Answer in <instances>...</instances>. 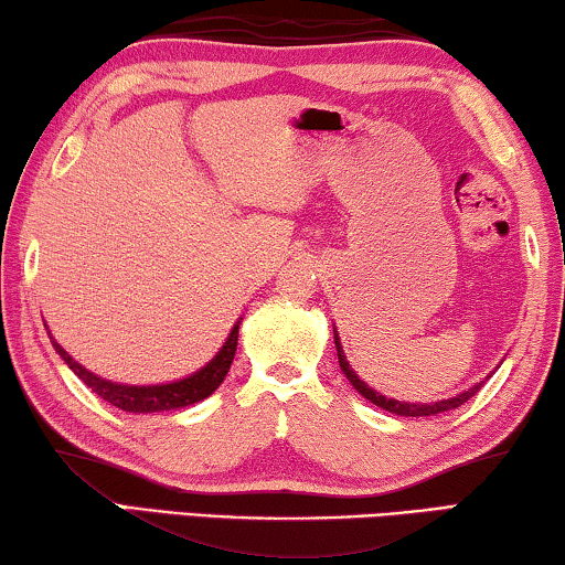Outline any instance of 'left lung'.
<instances>
[{
  "label": "left lung",
  "instance_id": "left-lung-1",
  "mask_svg": "<svg viewBox=\"0 0 565 565\" xmlns=\"http://www.w3.org/2000/svg\"><path fill=\"white\" fill-rule=\"evenodd\" d=\"M335 351H338V363H341V371L345 373V379L351 381L355 392H359L363 398H369L371 404H376L379 409H386V412H392V414H396V416H437V414H441V412H452V409H457V406H462L465 402H470V398L482 388V384H477V386H472V388H467L465 394H457L455 398H445V402H434V404H406V402H394V398H386V396L376 394V392H373V388H369L366 384H363V381H361L359 376H355L353 369L349 366V361H345L341 343H338V335H335Z\"/></svg>",
  "mask_w": 565,
  "mask_h": 565
}]
</instances>
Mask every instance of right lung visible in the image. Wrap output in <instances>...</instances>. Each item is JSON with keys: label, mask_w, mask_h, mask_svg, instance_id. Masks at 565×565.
Wrapping results in <instances>:
<instances>
[{"label": "right lung", "mask_w": 565, "mask_h": 565, "mask_svg": "<svg viewBox=\"0 0 565 565\" xmlns=\"http://www.w3.org/2000/svg\"><path fill=\"white\" fill-rule=\"evenodd\" d=\"M237 331L239 326L232 328V333L227 338V343L222 345V351L214 355V359L206 363L202 371H196L194 376L173 381V384H161V386H124V384H110V381L93 376L90 371H85L81 363L73 361L67 351L60 345L57 341H52L55 351L60 353L67 366L75 371L77 379H83V384L93 388L103 402H108L113 406L124 412H134V414H151V412H169V409H181V406L196 404L202 398L216 392V386L222 384L224 376L232 366L234 351H237Z\"/></svg>", "instance_id": "1"}]
</instances>
